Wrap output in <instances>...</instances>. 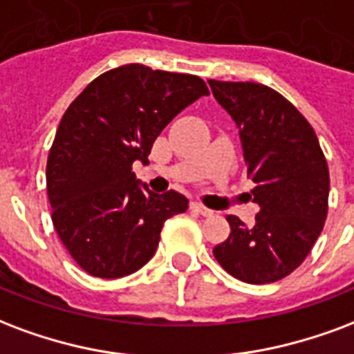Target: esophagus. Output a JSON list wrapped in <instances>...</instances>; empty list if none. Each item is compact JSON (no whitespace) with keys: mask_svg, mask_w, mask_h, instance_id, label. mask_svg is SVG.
I'll return each instance as SVG.
<instances>
[{"mask_svg":"<svg viewBox=\"0 0 354 354\" xmlns=\"http://www.w3.org/2000/svg\"><path fill=\"white\" fill-rule=\"evenodd\" d=\"M189 208L193 212H197V214H201V216H204V217H208V216H212V214H214V212H212L210 208H206V206H203V204H198V203H191Z\"/></svg>","mask_w":354,"mask_h":354,"instance_id":"esophagus-1","label":"esophagus"}]
</instances>
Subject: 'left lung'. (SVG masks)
<instances>
[{"label": "left lung", "mask_w": 354, "mask_h": 354, "mask_svg": "<svg viewBox=\"0 0 354 354\" xmlns=\"http://www.w3.org/2000/svg\"><path fill=\"white\" fill-rule=\"evenodd\" d=\"M236 122L248 178L261 206L255 225L227 216L230 234L214 257L245 283H274L308 257L328 214L330 176L310 122L264 84L208 80Z\"/></svg>", "instance_id": "obj_1"}]
</instances>
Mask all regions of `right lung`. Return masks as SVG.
<instances>
[{
	"label": "right lung",
	"instance_id": "1",
	"mask_svg": "<svg viewBox=\"0 0 354 354\" xmlns=\"http://www.w3.org/2000/svg\"><path fill=\"white\" fill-rule=\"evenodd\" d=\"M203 78L140 64L91 80L65 111L46 161L52 223L75 263L93 277L129 276L157 250L169 217L189 201L151 193L133 172L159 133L198 97Z\"/></svg>",
	"mask_w": 354,
	"mask_h": 354
}]
</instances>
